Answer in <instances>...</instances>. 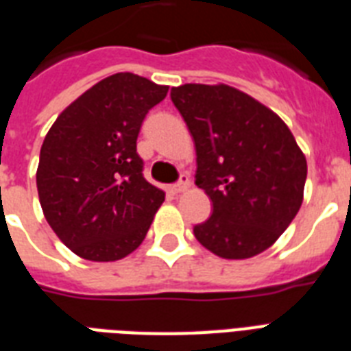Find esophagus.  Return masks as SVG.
Segmentation results:
<instances>
[{
    "instance_id": "esophagus-1",
    "label": "esophagus",
    "mask_w": 351,
    "mask_h": 351,
    "mask_svg": "<svg viewBox=\"0 0 351 351\" xmlns=\"http://www.w3.org/2000/svg\"><path fill=\"white\" fill-rule=\"evenodd\" d=\"M187 187H189V176L180 175V180L176 182V184H173L169 189H171V193H173V195H178V193L186 191Z\"/></svg>"
}]
</instances>
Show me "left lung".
<instances>
[{
  "label": "left lung",
  "instance_id": "8db88e82",
  "mask_svg": "<svg viewBox=\"0 0 351 351\" xmlns=\"http://www.w3.org/2000/svg\"><path fill=\"white\" fill-rule=\"evenodd\" d=\"M197 149V186L213 213L193 228L222 258L267 250L299 213L308 165L293 134L261 101L230 85L171 89Z\"/></svg>",
  "mask_w": 351,
  "mask_h": 351
}]
</instances>
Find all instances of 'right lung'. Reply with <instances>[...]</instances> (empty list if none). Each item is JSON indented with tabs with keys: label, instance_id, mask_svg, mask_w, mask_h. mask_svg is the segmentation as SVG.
<instances>
[{
	"label": "right lung",
	"instance_id": "add662e5",
	"mask_svg": "<svg viewBox=\"0 0 351 351\" xmlns=\"http://www.w3.org/2000/svg\"><path fill=\"white\" fill-rule=\"evenodd\" d=\"M165 85L132 73L101 80L52 123L40 151L38 195L52 231L87 261H120L142 244L164 191L143 178L136 138Z\"/></svg>",
	"mask_w": 351,
	"mask_h": 351
}]
</instances>
